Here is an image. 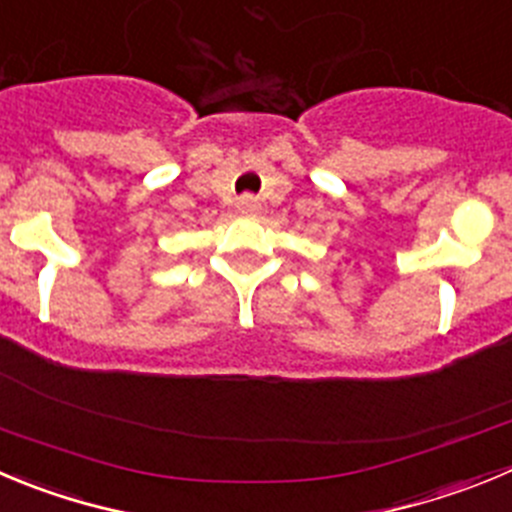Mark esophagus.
<instances>
[{
	"label": "esophagus",
	"mask_w": 512,
	"mask_h": 512,
	"mask_svg": "<svg viewBox=\"0 0 512 512\" xmlns=\"http://www.w3.org/2000/svg\"><path fill=\"white\" fill-rule=\"evenodd\" d=\"M257 209H260V204H257V199L250 197V194H245V197L237 199V212L240 214H255Z\"/></svg>",
	"instance_id": "1"
}]
</instances>
